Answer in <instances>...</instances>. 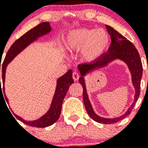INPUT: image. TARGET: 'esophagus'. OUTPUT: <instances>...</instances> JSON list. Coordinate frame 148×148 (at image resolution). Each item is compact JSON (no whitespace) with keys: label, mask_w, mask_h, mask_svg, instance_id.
I'll return each mask as SVG.
<instances>
[{"label":"esophagus","mask_w":148,"mask_h":148,"mask_svg":"<svg viewBox=\"0 0 148 148\" xmlns=\"http://www.w3.org/2000/svg\"><path fill=\"white\" fill-rule=\"evenodd\" d=\"M73 78L74 81H77L78 80V78H79V74H78L77 72H73Z\"/></svg>","instance_id":"obj_1"}]
</instances>
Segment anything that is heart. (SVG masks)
<instances>
[{"mask_svg": "<svg viewBox=\"0 0 148 148\" xmlns=\"http://www.w3.org/2000/svg\"><path fill=\"white\" fill-rule=\"evenodd\" d=\"M110 43V38L104 29L83 28L70 32L65 45L68 50H81V57L84 61L92 62L105 53Z\"/></svg>", "mask_w": 148, "mask_h": 148, "instance_id": "b5f03b06", "label": "heart"}]
</instances>
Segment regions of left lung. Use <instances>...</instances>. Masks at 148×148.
<instances>
[{"instance_id":"obj_1","label":"left lung","mask_w":148,"mask_h":148,"mask_svg":"<svg viewBox=\"0 0 148 148\" xmlns=\"http://www.w3.org/2000/svg\"><path fill=\"white\" fill-rule=\"evenodd\" d=\"M106 28L111 38V44L108 50V53L103 54L99 59L88 64H82L78 66V69L82 76L79 78V82L83 87V101L87 112L89 116L94 120L101 124H113L130 115L133 107L138 100L140 94L141 79L142 76V64L138 52L133 44L119 32L115 30L113 27L106 25ZM116 59H120L125 62L129 67L132 76V83L135 88V96L133 104L128 111L122 116L114 119H106L100 117L93 111L92 106L88 101L86 93L84 76L90 71H93L95 69L105 66L111 61Z\"/></svg>"}]
</instances>
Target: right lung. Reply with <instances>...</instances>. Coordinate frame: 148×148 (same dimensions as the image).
<instances>
[{"mask_svg": "<svg viewBox=\"0 0 148 148\" xmlns=\"http://www.w3.org/2000/svg\"><path fill=\"white\" fill-rule=\"evenodd\" d=\"M52 29L50 24L48 22H43L40 23L35 27L30 29L29 31L25 33L21 37L19 38L13 43L11 47L10 48L7 52L4 61L3 62L2 65V79H3V89H1V84L0 82V93L2 92V90L4 91V82H5V73H6V69L8 64L11 62L12 60L15 58V56L21 53L24 48H26L29 44H30L34 40H37L38 38L42 36V35L47 34ZM1 70V66H0ZM73 71L72 70H69L64 75L60 77L57 80V86H56V92H55L54 97H53L52 103H51L50 108L47 111V113L41 116L40 119L35 120V121H28L23 120L21 118L20 116L15 114V117L18 120L21 121L26 125L31 127H46L50 126L54 124L57 120L59 119L60 114H61V107H62L63 100L64 99L68 89L72 84L74 82L73 78ZM1 82V78H0ZM5 100L8 102V99L5 98Z\"/></svg>", "mask_w": 148, "mask_h": 148, "instance_id": "obj_1", "label": "right lung"}]
</instances>
